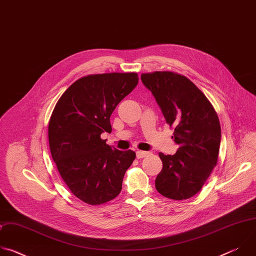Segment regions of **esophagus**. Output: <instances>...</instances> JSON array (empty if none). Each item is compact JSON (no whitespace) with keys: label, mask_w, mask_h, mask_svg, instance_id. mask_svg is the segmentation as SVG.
<instances>
[{"label":"esophagus","mask_w":256,"mask_h":256,"mask_svg":"<svg viewBox=\"0 0 256 256\" xmlns=\"http://www.w3.org/2000/svg\"><path fill=\"white\" fill-rule=\"evenodd\" d=\"M149 155V152H144V151H136V158L138 159H142L146 156Z\"/></svg>","instance_id":"esophagus-1"}]
</instances>
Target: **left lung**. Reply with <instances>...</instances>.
<instances>
[{"instance_id": "1", "label": "left lung", "mask_w": 256, "mask_h": 256, "mask_svg": "<svg viewBox=\"0 0 256 256\" xmlns=\"http://www.w3.org/2000/svg\"><path fill=\"white\" fill-rule=\"evenodd\" d=\"M179 146L174 155L159 153L163 168L155 186L162 196L182 200L196 194L216 165L221 126L204 94L186 77L173 72L142 74Z\"/></svg>"}]
</instances>
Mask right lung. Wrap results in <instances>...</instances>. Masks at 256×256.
I'll list each match as a JSON object with an SVG mask.
<instances>
[{
	"instance_id": "1",
	"label": "right lung",
	"mask_w": 256,
	"mask_h": 256,
	"mask_svg": "<svg viewBox=\"0 0 256 256\" xmlns=\"http://www.w3.org/2000/svg\"><path fill=\"white\" fill-rule=\"evenodd\" d=\"M136 72L88 75L72 83L56 104L48 124L52 157L72 194L88 204L116 198L136 158L101 138L110 116L138 85Z\"/></svg>"
}]
</instances>
